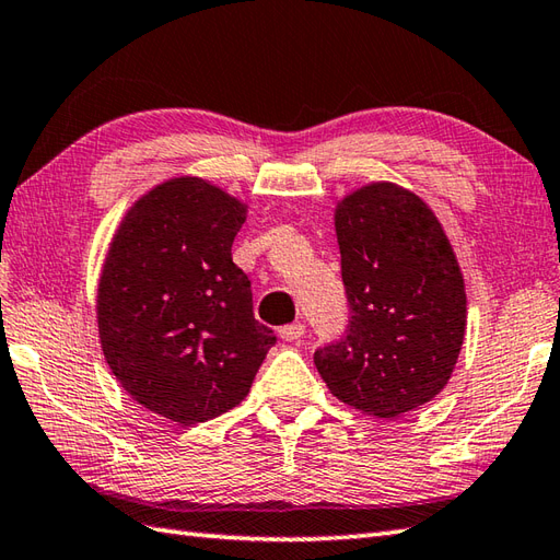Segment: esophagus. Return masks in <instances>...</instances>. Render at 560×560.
I'll return each mask as SVG.
<instances>
[{"label":"esophagus","instance_id":"obj_1","mask_svg":"<svg viewBox=\"0 0 560 560\" xmlns=\"http://www.w3.org/2000/svg\"><path fill=\"white\" fill-rule=\"evenodd\" d=\"M303 335H305V325H301V323H293V325H287V327L279 329V337L283 341H295V339H301Z\"/></svg>","mask_w":560,"mask_h":560}]
</instances>
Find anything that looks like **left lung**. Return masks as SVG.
Listing matches in <instances>:
<instances>
[{
    "instance_id": "obj_1",
    "label": "left lung",
    "mask_w": 560,
    "mask_h": 560,
    "mask_svg": "<svg viewBox=\"0 0 560 560\" xmlns=\"http://www.w3.org/2000/svg\"><path fill=\"white\" fill-rule=\"evenodd\" d=\"M335 231L351 319L315 351L339 401L375 419L419 409L455 371L467 293L450 237L411 189L368 183L337 201Z\"/></svg>"
}]
</instances>
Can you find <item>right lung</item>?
I'll use <instances>...</instances> for the list:
<instances>
[{
    "instance_id": "right-lung-1",
    "label": "right lung",
    "mask_w": 560,
    "mask_h": 560,
    "mask_svg": "<svg viewBox=\"0 0 560 560\" xmlns=\"http://www.w3.org/2000/svg\"><path fill=\"white\" fill-rule=\"evenodd\" d=\"M247 205L205 177L151 187L127 209L96 295L105 363L141 407L195 425L237 407L277 337L253 313L231 245Z\"/></svg>"
}]
</instances>
